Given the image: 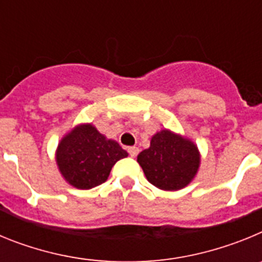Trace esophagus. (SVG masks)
<instances>
[{"mask_svg":"<svg viewBox=\"0 0 262 262\" xmlns=\"http://www.w3.org/2000/svg\"><path fill=\"white\" fill-rule=\"evenodd\" d=\"M128 154L131 157H136L139 154V148L138 147H128Z\"/></svg>","mask_w":262,"mask_h":262,"instance_id":"34e87169","label":"esophagus"}]
</instances>
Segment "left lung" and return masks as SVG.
<instances>
[{
	"instance_id": "obj_1",
	"label": "left lung",
	"mask_w": 262,
	"mask_h": 262,
	"mask_svg": "<svg viewBox=\"0 0 262 262\" xmlns=\"http://www.w3.org/2000/svg\"><path fill=\"white\" fill-rule=\"evenodd\" d=\"M138 163L154 186L177 191L195 178L201 154L193 140L164 128L152 136L149 148L138 155Z\"/></svg>"
}]
</instances>
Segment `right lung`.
Listing matches in <instances>:
<instances>
[{
	"label": "right lung",
	"mask_w": 262,
	"mask_h": 262,
	"mask_svg": "<svg viewBox=\"0 0 262 262\" xmlns=\"http://www.w3.org/2000/svg\"><path fill=\"white\" fill-rule=\"evenodd\" d=\"M127 156L117 140L106 138L92 123H80L62 136L55 160L67 184L88 190L103 184L115 163Z\"/></svg>",
	"instance_id": "obj_1"
}]
</instances>
